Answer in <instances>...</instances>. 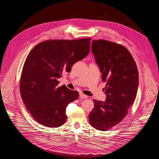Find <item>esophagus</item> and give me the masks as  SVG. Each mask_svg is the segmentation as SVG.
<instances>
[{"instance_id":"esophagus-1","label":"esophagus","mask_w":159,"mask_h":159,"mask_svg":"<svg viewBox=\"0 0 159 159\" xmlns=\"http://www.w3.org/2000/svg\"><path fill=\"white\" fill-rule=\"evenodd\" d=\"M80 98L81 99H87L88 97V95H86L84 93H80Z\"/></svg>"}]
</instances>
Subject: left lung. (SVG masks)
<instances>
[{"instance_id": "obj_1", "label": "left lung", "mask_w": 159, "mask_h": 159, "mask_svg": "<svg viewBox=\"0 0 159 159\" xmlns=\"http://www.w3.org/2000/svg\"><path fill=\"white\" fill-rule=\"evenodd\" d=\"M92 52L102 72L105 102L93 100L94 108L89 115L91 125L108 131L121 123L135 99L139 72L135 61L125 47L105 40H93Z\"/></svg>"}]
</instances>
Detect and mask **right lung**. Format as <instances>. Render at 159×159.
I'll return each instance as SVG.
<instances>
[{
	"label": "right lung",
	"mask_w": 159,
	"mask_h": 159,
	"mask_svg": "<svg viewBox=\"0 0 159 159\" xmlns=\"http://www.w3.org/2000/svg\"><path fill=\"white\" fill-rule=\"evenodd\" d=\"M90 40H47L28 55L20 80V95L32 117L42 125L56 128L66 122L67 105L78 99L79 93L65 85L57 87V79L89 54Z\"/></svg>",
	"instance_id": "add662e5"
}]
</instances>
